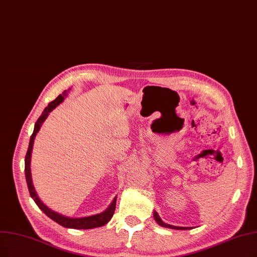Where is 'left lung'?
Masks as SVG:
<instances>
[{
    "mask_svg": "<svg viewBox=\"0 0 257 257\" xmlns=\"http://www.w3.org/2000/svg\"><path fill=\"white\" fill-rule=\"evenodd\" d=\"M153 215H154V219L156 220V222L160 225V227H163V228H169V229H174V230H190L191 228L189 227H176V225H172V224H169V223H166L163 222L160 218V216L158 215V213L156 211L153 212Z\"/></svg>",
    "mask_w": 257,
    "mask_h": 257,
    "instance_id": "obj_1",
    "label": "left lung"
}]
</instances>
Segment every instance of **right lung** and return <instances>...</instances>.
I'll list each match as a JSON object with an SVG mask.
<instances>
[{
  "label": "right lung",
  "instance_id": "1",
  "mask_svg": "<svg viewBox=\"0 0 257 257\" xmlns=\"http://www.w3.org/2000/svg\"><path fill=\"white\" fill-rule=\"evenodd\" d=\"M68 90H64L62 94H60L53 102H50L47 107H45V109L43 110L42 115L40 116V118L37 120L36 124H35V128H34V133L32 137H30L29 140V146H28V150L26 153V157H25V177H26V182H27V187H28V191L30 196L35 200V202L37 203V206L42 210L47 216L53 219L54 221H56L57 223H59L60 225H62L64 228H68V229H81V230H86V229H94V228H98V227H102V225L106 224L110 218L114 215L115 209H116V200H117V196L112 199V201L110 202V204L108 206V208L98 214L95 215H90V216H85V217H68L65 216V215L60 214L54 210L49 209L47 206L41 201V199L39 198L38 194L35 190L34 183H33V179H32V171H30V161H32V152H33V148H34V142H35V138L38 134V132L40 131L41 126H42L43 122L46 120V118L48 117L49 112L53 111L59 104L62 103L64 101L65 97H67L68 95Z\"/></svg>",
  "mask_w": 257,
  "mask_h": 257
}]
</instances>
